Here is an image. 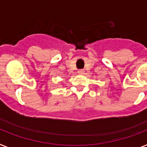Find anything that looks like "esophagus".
I'll use <instances>...</instances> for the list:
<instances>
[{"label": "esophagus", "instance_id": "esophagus-1", "mask_svg": "<svg viewBox=\"0 0 147 147\" xmlns=\"http://www.w3.org/2000/svg\"><path fill=\"white\" fill-rule=\"evenodd\" d=\"M78 73L80 74V75H82V74L84 73V69H79L78 71Z\"/></svg>", "mask_w": 147, "mask_h": 147}]
</instances>
